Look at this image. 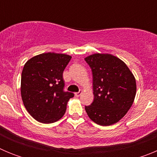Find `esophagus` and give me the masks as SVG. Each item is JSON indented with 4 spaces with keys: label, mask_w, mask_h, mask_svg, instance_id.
<instances>
[{
    "label": "esophagus",
    "mask_w": 157,
    "mask_h": 157,
    "mask_svg": "<svg viewBox=\"0 0 157 157\" xmlns=\"http://www.w3.org/2000/svg\"><path fill=\"white\" fill-rule=\"evenodd\" d=\"M82 91L80 90L79 92H77V93H75V96L76 98H78V97H79V96H81V94H82Z\"/></svg>",
    "instance_id": "1"
}]
</instances>
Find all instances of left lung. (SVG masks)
I'll use <instances>...</instances> for the list:
<instances>
[{"mask_svg":"<svg viewBox=\"0 0 157 157\" xmlns=\"http://www.w3.org/2000/svg\"><path fill=\"white\" fill-rule=\"evenodd\" d=\"M85 60L93 72L94 96L86 112L98 125L115 124L132 106L137 90L135 78L127 65L112 54L94 53Z\"/></svg>","mask_w":157,"mask_h":157,"instance_id":"obj_1","label":"left lung"}]
</instances>
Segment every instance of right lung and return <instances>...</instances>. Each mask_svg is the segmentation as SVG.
Here are the masks:
<instances>
[{
	"mask_svg": "<svg viewBox=\"0 0 157 157\" xmlns=\"http://www.w3.org/2000/svg\"><path fill=\"white\" fill-rule=\"evenodd\" d=\"M71 56L46 52L30 58L21 75V97L23 105L34 120L52 123L61 119L69 99L74 94L64 92L63 72Z\"/></svg>",
	"mask_w": 157,
	"mask_h": 157,
	"instance_id": "obj_1",
	"label": "right lung"
}]
</instances>
